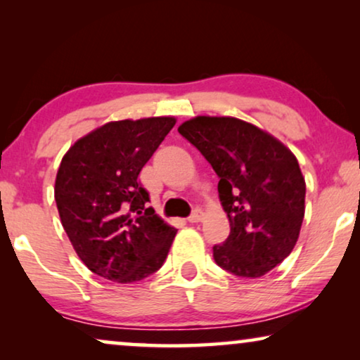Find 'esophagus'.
<instances>
[{
  "mask_svg": "<svg viewBox=\"0 0 360 360\" xmlns=\"http://www.w3.org/2000/svg\"><path fill=\"white\" fill-rule=\"evenodd\" d=\"M201 218H203V213H201V210H195L193 213L190 214L188 221H190V223H198V221H201Z\"/></svg>",
  "mask_w": 360,
  "mask_h": 360,
  "instance_id": "1",
  "label": "esophagus"
}]
</instances>
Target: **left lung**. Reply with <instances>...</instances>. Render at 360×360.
I'll return each instance as SVG.
<instances>
[{
  "instance_id": "left-lung-1",
  "label": "left lung",
  "mask_w": 360,
  "mask_h": 360,
  "mask_svg": "<svg viewBox=\"0 0 360 360\" xmlns=\"http://www.w3.org/2000/svg\"><path fill=\"white\" fill-rule=\"evenodd\" d=\"M179 132L219 176L231 233L213 248L214 262L238 277H262L288 257L302 229L307 185L297 157L238 117L196 116Z\"/></svg>"
}]
</instances>
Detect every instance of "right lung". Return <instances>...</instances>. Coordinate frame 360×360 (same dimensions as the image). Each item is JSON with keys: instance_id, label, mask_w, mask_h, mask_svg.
I'll use <instances>...</instances> for the list:
<instances>
[{"instance_id": "add662e5", "label": "right lung", "mask_w": 360, "mask_h": 360, "mask_svg": "<svg viewBox=\"0 0 360 360\" xmlns=\"http://www.w3.org/2000/svg\"><path fill=\"white\" fill-rule=\"evenodd\" d=\"M175 117L111 121L73 144L58 167L56 203L82 262L100 277L132 283L157 272L176 229L155 214L142 167Z\"/></svg>"}]
</instances>
